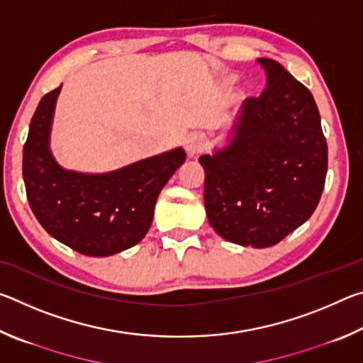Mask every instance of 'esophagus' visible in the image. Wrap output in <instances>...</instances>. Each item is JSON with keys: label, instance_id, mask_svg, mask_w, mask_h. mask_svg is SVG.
I'll use <instances>...</instances> for the list:
<instances>
[{"label": "esophagus", "instance_id": "esophagus-1", "mask_svg": "<svg viewBox=\"0 0 363 363\" xmlns=\"http://www.w3.org/2000/svg\"><path fill=\"white\" fill-rule=\"evenodd\" d=\"M205 145H206V140L203 136H201V134H199V133L190 134V136L187 138V143H186V150L189 153V157L199 155V153L205 149Z\"/></svg>", "mask_w": 363, "mask_h": 363}]
</instances>
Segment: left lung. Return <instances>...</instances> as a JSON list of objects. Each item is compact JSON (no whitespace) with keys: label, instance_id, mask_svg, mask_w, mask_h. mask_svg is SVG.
Masks as SVG:
<instances>
[{"label":"left lung","instance_id":"8db88e82","mask_svg":"<svg viewBox=\"0 0 363 363\" xmlns=\"http://www.w3.org/2000/svg\"><path fill=\"white\" fill-rule=\"evenodd\" d=\"M257 62L267 88L245 101L229 145L200 163L213 229L232 243L267 248L315 211L328 147L311 91L275 60Z\"/></svg>","mask_w":363,"mask_h":363}]
</instances>
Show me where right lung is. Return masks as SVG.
<instances>
[{"label": "right lung", "mask_w": 363, "mask_h": 363, "mask_svg": "<svg viewBox=\"0 0 363 363\" xmlns=\"http://www.w3.org/2000/svg\"><path fill=\"white\" fill-rule=\"evenodd\" d=\"M60 88L43 96L23 145L22 173L30 208L49 235L86 256H110L149 232L164 184L186 160L181 147L104 174L59 167L49 150Z\"/></svg>", "instance_id": "right-lung-1"}]
</instances>
